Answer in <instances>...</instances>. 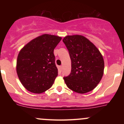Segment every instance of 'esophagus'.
Here are the masks:
<instances>
[{
  "mask_svg": "<svg viewBox=\"0 0 124 124\" xmlns=\"http://www.w3.org/2000/svg\"><path fill=\"white\" fill-rule=\"evenodd\" d=\"M58 69H59V70L61 72L62 71V66H58Z\"/></svg>",
  "mask_w": 124,
  "mask_h": 124,
  "instance_id": "esophagus-1",
  "label": "esophagus"
}]
</instances>
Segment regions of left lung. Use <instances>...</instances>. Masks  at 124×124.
<instances>
[{
  "instance_id": "obj_1",
  "label": "left lung",
  "mask_w": 124,
  "mask_h": 124,
  "mask_svg": "<svg viewBox=\"0 0 124 124\" xmlns=\"http://www.w3.org/2000/svg\"><path fill=\"white\" fill-rule=\"evenodd\" d=\"M71 59V73L64 77L66 86L84 94L93 90L101 80L104 62L98 48L81 35H67L63 39Z\"/></svg>"
}]
</instances>
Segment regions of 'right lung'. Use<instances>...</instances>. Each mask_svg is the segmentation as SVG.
<instances>
[{
	"mask_svg": "<svg viewBox=\"0 0 124 124\" xmlns=\"http://www.w3.org/2000/svg\"><path fill=\"white\" fill-rule=\"evenodd\" d=\"M62 38L44 34L30 41L18 53L16 71L28 91L39 94L51 87L58 76L54 50Z\"/></svg>",
	"mask_w": 124,
	"mask_h": 124,
	"instance_id": "1",
	"label": "right lung"
}]
</instances>
